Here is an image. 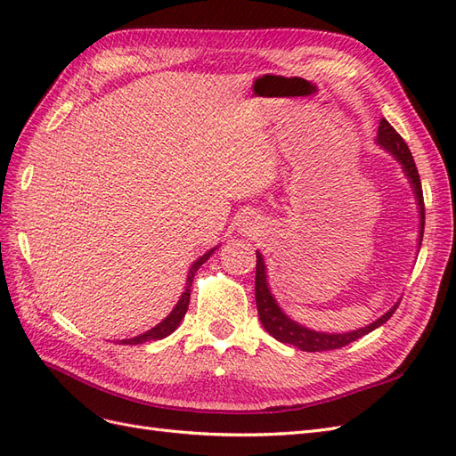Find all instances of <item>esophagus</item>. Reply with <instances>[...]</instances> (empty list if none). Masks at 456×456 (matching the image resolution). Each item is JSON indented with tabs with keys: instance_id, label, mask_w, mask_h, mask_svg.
<instances>
[{
	"instance_id": "esophagus-1",
	"label": "esophagus",
	"mask_w": 456,
	"mask_h": 456,
	"mask_svg": "<svg viewBox=\"0 0 456 456\" xmlns=\"http://www.w3.org/2000/svg\"><path fill=\"white\" fill-rule=\"evenodd\" d=\"M262 228H265V224H262V218L256 213H245L238 223V232L245 238L260 236Z\"/></svg>"
}]
</instances>
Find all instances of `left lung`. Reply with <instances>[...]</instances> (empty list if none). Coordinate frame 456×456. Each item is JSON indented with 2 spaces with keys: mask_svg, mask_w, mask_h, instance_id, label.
I'll return each mask as SVG.
<instances>
[{
  "mask_svg": "<svg viewBox=\"0 0 456 456\" xmlns=\"http://www.w3.org/2000/svg\"><path fill=\"white\" fill-rule=\"evenodd\" d=\"M377 146H380L384 151L402 165V169L407 176V181L412 188V194H415L417 207H419V249L422 245V233H424V198H422V184H420V176L417 171L415 159L411 156V150L405 144V141L395 133V129L390 126L386 119H380L379 126V134H377ZM255 298H256V308H258V320L268 333L280 342L285 344H293L298 350L305 352H323V350H337L346 346V344L362 338L363 335L370 333V330L379 329L386 322L390 320L392 314L395 312L399 302L380 315L377 322H372L365 327H360L355 330H350V333H322V330H314L310 327L300 325L298 322L291 320L281 306L275 300L270 283H268V273H266V265L265 258H262L260 251H256V278H255Z\"/></svg>",
  "mask_w": 456,
  "mask_h": 456,
  "instance_id": "obj_1",
  "label": "left lung"
}]
</instances>
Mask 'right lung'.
Segmentation results:
<instances>
[{"label":"right lung","instance_id":"right-lung-1","mask_svg":"<svg viewBox=\"0 0 456 456\" xmlns=\"http://www.w3.org/2000/svg\"><path fill=\"white\" fill-rule=\"evenodd\" d=\"M218 249V245L216 247H213V249H209L207 251L205 255H201L194 265L190 266V270H188V278H186V287H184V293L181 295V298H178V302L175 305V308L171 310V314L165 317V320L161 322V323H158L156 327H151L150 330H146V333H142V335H136V337H133V338H123V340H119V344H142V342H150V340H161V338H165V337H169L173 330L181 325V322H183V317H184V314H186V310H188V305H190V287H191V281H194V275H196V272L200 270V266L203 265V262H207L209 260V256L215 253Z\"/></svg>","mask_w":456,"mask_h":456}]
</instances>
